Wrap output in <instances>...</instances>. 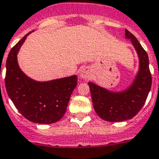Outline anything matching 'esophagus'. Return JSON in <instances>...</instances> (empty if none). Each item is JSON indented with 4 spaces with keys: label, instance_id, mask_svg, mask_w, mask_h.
I'll use <instances>...</instances> for the list:
<instances>
[{
    "label": "esophagus",
    "instance_id": "obj_1",
    "mask_svg": "<svg viewBox=\"0 0 159 159\" xmlns=\"http://www.w3.org/2000/svg\"><path fill=\"white\" fill-rule=\"evenodd\" d=\"M91 75V70L88 67H84L82 70H80V77L83 80H88Z\"/></svg>",
    "mask_w": 159,
    "mask_h": 159
}]
</instances>
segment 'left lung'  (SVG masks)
<instances>
[{"label": "left lung", "instance_id": "8db88e82", "mask_svg": "<svg viewBox=\"0 0 159 159\" xmlns=\"http://www.w3.org/2000/svg\"><path fill=\"white\" fill-rule=\"evenodd\" d=\"M125 39L130 40L139 60L138 71L131 84L120 91H112L95 83H88L96 113L108 122L132 119L143 107L151 89L152 78L147 53L137 39L127 29Z\"/></svg>", "mask_w": 159, "mask_h": 159}]
</instances>
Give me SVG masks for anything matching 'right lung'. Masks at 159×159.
<instances>
[{
    "instance_id": "obj_1",
    "label": "right lung",
    "mask_w": 159,
    "mask_h": 159,
    "mask_svg": "<svg viewBox=\"0 0 159 159\" xmlns=\"http://www.w3.org/2000/svg\"><path fill=\"white\" fill-rule=\"evenodd\" d=\"M30 33L23 36L8 55L5 80L6 92L17 110L26 119L35 124H53L65 115L78 78L77 75H70L37 81L27 76L19 67L18 53Z\"/></svg>"
}]
</instances>
